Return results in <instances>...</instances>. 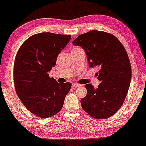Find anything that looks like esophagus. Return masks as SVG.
Segmentation results:
<instances>
[{
  "label": "esophagus",
  "instance_id": "obj_1",
  "mask_svg": "<svg viewBox=\"0 0 146 146\" xmlns=\"http://www.w3.org/2000/svg\"><path fill=\"white\" fill-rule=\"evenodd\" d=\"M80 86H81L80 85V84H78V83H73L72 84V87L73 88H78V87H79Z\"/></svg>",
  "mask_w": 146,
  "mask_h": 146
}]
</instances>
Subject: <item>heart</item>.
Here are the masks:
<instances>
[{
	"instance_id": "heart-1",
	"label": "heart",
	"mask_w": 146,
	"mask_h": 146,
	"mask_svg": "<svg viewBox=\"0 0 146 146\" xmlns=\"http://www.w3.org/2000/svg\"><path fill=\"white\" fill-rule=\"evenodd\" d=\"M75 49H76V48H75Z\"/></svg>"
}]
</instances>
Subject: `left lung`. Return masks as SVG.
Listing matches in <instances>:
<instances>
[{
    "label": "left lung",
    "mask_w": 146,
    "mask_h": 146,
    "mask_svg": "<svg viewBox=\"0 0 146 146\" xmlns=\"http://www.w3.org/2000/svg\"><path fill=\"white\" fill-rule=\"evenodd\" d=\"M73 44L85 51L90 66L100 68L98 88L85 85L87 95L81 99L83 109L95 119L112 116L124 102L131 80V65L125 48L115 36L97 30L80 35Z\"/></svg>",
    "instance_id": "left-lung-1"
}]
</instances>
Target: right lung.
Returning <instances> with one entry per match:
<instances>
[{"label":"right lung","mask_w":146,"mask_h":146,"mask_svg":"<svg viewBox=\"0 0 146 146\" xmlns=\"http://www.w3.org/2000/svg\"><path fill=\"white\" fill-rule=\"evenodd\" d=\"M71 35L42 33L33 35L21 46L14 65L16 94L24 106L42 119L58 113L71 83H58L49 76L58 55L70 41Z\"/></svg>","instance_id":"1"}]
</instances>
